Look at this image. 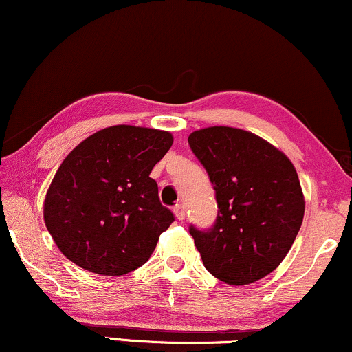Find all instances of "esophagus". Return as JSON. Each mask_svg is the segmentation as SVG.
<instances>
[{"mask_svg":"<svg viewBox=\"0 0 352 352\" xmlns=\"http://www.w3.org/2000/svg\"><path fill=\"white\" fill-rule=\"evenodd\" d=\"M173 214H175V217L179 221H184L185 219V206H184V204H175V206H173Z\"/></svg>","mask_w":352,"mask_h":352,"instance_id":"34e87169","label":"esophagus"}]
</instances>
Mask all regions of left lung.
Wrapping results in <instances>:
<instances>
[{
    "mask_svg": "<svg viewBox=\"0 0 352 352\" xmlns=\"http://www.w3.org/2000/svg\"><path fill=\"white\" fill-rule=\"evenodd\" d=\"M188 144L216 190L214 226H190L204 268L232 286L265 278L291 250L304 219L294 166L263 138L239 128H203Z\"/></svg>",
    "mask_w": 352,
    "mask_h": 352,
    "instance_id": "obj_1",
    "label": "left lung"
}]
</instances>
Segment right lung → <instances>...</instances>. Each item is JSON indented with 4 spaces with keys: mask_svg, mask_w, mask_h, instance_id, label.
I'll return each instance as SVG.
<instances>
[{
    "mask_svg": "<svg viewBox=\"0 0 352 352\" xmlns=\"http://www.w3.org/2000/svg\"><path fill=\"white\" fill-rule=\"evenodd\" d=\"M172 143L168 131L117 124L66 155L48 186L43 219L68 260L102 276H123L149 260L173 222L149 173Z\"/></svg>",
    "mask_w": 352,
    "mask_h": 352,
    "instance_id": "obj_1",
    "label": "right lung"
}]
</instances>
